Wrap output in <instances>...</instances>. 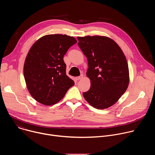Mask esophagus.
Masks as SVG:
<instances>
[{
	"label": "esophagus",
	"mask_w": 155,
	"mask_h": 155,
	"mask_svg": "<svg viewBox=\"0 0 155 155\" xmlns=\"http://www.w3.org/2000/svg\"><path fill=\"white\" fill-rule=\"evenodd\" d=\"M83 78V75H81L80 76L76 77V80H81V79H82Z\"/></svg>",
	"instance_id": "1"
}]
</instances>
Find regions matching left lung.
Here are the masks:
<instances>
[{
    "label": "left lung",
    "mask_w": 155,
    "mask_h": 155,
    "mask_svg": "<svg viewBox=\"0 0 155 155\" xmlns=\"http://www.w3.org/2000/svg\"><path fill=\"white\" fill-rule=\"evenodd\" d=\"M77 39L87 59L86 76L91 81L90 89L83 93L84 98L97 109L111 107L129 85V68L124 54L114 40L105 36L87 35Z\"/></svg>",
    "instance_id": "8db88e82"
}]
</instances>
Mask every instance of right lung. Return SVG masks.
I'll return each instance as SVG.
<instances>
[{"instance_id":"add662e5","label":"right lung","mask_w":155,"mask_h":155,"mask_svg":"<svg viewBox=\"0 0 155 155\" xmlns=\"http://www.w3.org/2000/svg\"><path fill=\"white\" fill-rule=\"evenodd\" d=\"M77 42L71 36L46 35L30 48L24 64V77L32 97L45 105L61 101L75 83L66 75L63 57Z\"/></svg>"}]
</instances>
